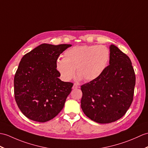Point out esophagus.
<instances>
[{
	"instance_id": "1",
	"label": "esophagus",
	"mask_w": 148,
	"mask_h": 148,
	"mask_svg": "<svg viewBox=\"0 0 148 148\" xmlns=\"http://www.w3.org/2000/svg\"><path fill=\"white\" fill-rule=\"evenodd\" d=\"M79 88V86H78V85H77V84H74L73 86V89H77V88Z\"/></svg>"
}]
</instances>
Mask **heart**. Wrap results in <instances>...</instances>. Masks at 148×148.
I'll return each instance as SVG.
<instances>
[{"label":"heart","instance_id":"1","mask_svg":"<svg viewBox=\"0 0 148 148\" xmlns=\"http://www.w3.org/2000/svg\"><path fill=\"white\" fill-rule=\"evenodd\" d=\"M110 58V50L105 46H75L65 51L63 58H57L56 67L64 81H70L76 69L78 79L90 82L97 79L103 73Z\"/></svg>","mask_w":148,"mask_h":148}]
</instances>
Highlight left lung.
<instances>
[{
	"mask_svg": "<svg viewBox=\"0 0 148 148\" xmlns=\"http://www.w3.org/2000/svg\"><path fill=\"white\" fill-rule=\"evenodd\" d=\"M110 65L97 79L82 85L81 106L88 118L99 123L113 122L125 114L133 100L136 75L131 61L114 45Z\"/></svg>",
	"mask_w": 148,
	"mask_h": 148,
	"instance_id": "8db88e82",
	"label": "left lung"
}]
</instances>
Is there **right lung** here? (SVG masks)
Wrapping results in <instances>:
<instances>
[{"instance_id":"obj_1","label":"right lung","mask_w":148,"mask_h":148,"mask_svg":"<svg viewBox=\"0 0 148 148\" xmlns=\"http://www.w3.org/2000/svg\"><path fill=\"white\" fill-rule=\"evenodd\" d=\"M71 45L43 43L25 54L14 75V97L27 118L45 122L64 108L73 83L62 81L56 62Z\"/></svg>"}]
</instances>
